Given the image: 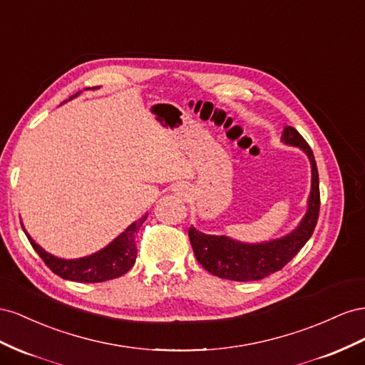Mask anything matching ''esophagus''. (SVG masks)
<instances>
[{"instance_id": "esophagus-1", "label": "esophagus", "mask_w": 365, "mask_h": 365, "mask_svg": "<svg viewBox=\"0 0 365 365\" xmlns=\"http://www.w3.org/2000/svg\"><path fill=\"white\" fill-rule=\"evenodd\" d=\"M174 191H175L177 194H186V192H188V188H186L185 185H177L175 188H174Z\"/></svg>"}]
</instances>
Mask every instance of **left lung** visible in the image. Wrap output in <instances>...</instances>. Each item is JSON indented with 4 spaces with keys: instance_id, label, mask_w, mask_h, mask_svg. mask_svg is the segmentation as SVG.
I'll use <instances>...</instances> for the list:
<instances>
[{
    "instance_id": "obj_1",
    "label": "left lung",
    "mask_w": 365,
    "mask_h": 365,
    "mask_svg": "<svg viewBox=\"0 0 365 365\" xmlns=\"http://www.w3.org/2000/svg\"><path fill=\"white\" fill-rule=\"evenodd\" d=\"M281 142L303 151L310 162L312 183L307 210L299 225L289 234L262 243H245L227 235H211L190 227L194 255L207 272L234 281H257L283 269L314 234L319 212L318 168L307 142L294 127H284Z\"/></svg>"
}]
</instances>
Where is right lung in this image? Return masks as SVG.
<instances>
[{
	"label": "right lung",
	"instance_id": "add662e5",
	"mask_svg": "<svg viewBox=\"0 0 365 365\" xmlns=\"http://www.w3.org/2000/svg\"><path fill=\"white\" fill-rule=\"evenodd\" d=\"M96 88L99 87H93L91 90H96ZM86 90H90V88H86ZM79 93L81 91H78L76 95H73L68 101L75 99ZM66 102L67 101H64V103ZM147 217L148 214H145L143 217L139 218V220L133 222L122 234H119L106 247H102L101 251L87 257L73 258V259L59 258L48 254L27 234L23 223H21V226H23L30 245L34 246L38 255L44 259V263L50 267L51 272L64 279L78 281V283H101V281H108L113 278L122 277L134 266V262H136V257H138L136 234L139 232L142 223L147 220Z\"/></svg>",
	"mask_w": 365,
	"mask_h": 365
}]
</instances>
